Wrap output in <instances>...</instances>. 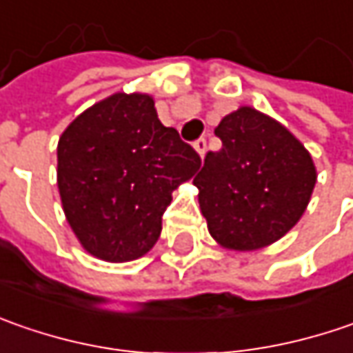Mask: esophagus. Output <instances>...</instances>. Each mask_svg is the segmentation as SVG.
Here are the masks:
<instances>
[{
  "label": "esophagus",
  "instance_id": "esophagus-1",
  "mask_svg": "<svg viewBox=\"0 0 353 353\" xmlns=\"http://www.w3.org/2000/svg\"><path fill=\"white\" fill-rule=\"evenodd\" d=\"M193 148H195V152L203 158L205 156V152H207V140L205 138H197L195 142H193Z\"/></svg>",
  "mask_w": 353,
  "mask_h": 353
}]
</instances>
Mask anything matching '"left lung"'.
Segmentation results:
<instances>
[{
  "label": "left lung",
  "instance_id": "8db88e82",
  "mask_svg": "<svg viewBox=\"0 0 353 353\" xmlns=\"http://www.w3.org/2000/svg\"><path fill=\"white\" fill-rule=\"evenodd\" d=\"M193 177L207 229L225 249L254 251L284 237L302 217L316 185L308 150L270 116L241 106L215 128Z\"/></svg>",
  "mask_w": 353,
  "mask_h": 353
}]
</instances>
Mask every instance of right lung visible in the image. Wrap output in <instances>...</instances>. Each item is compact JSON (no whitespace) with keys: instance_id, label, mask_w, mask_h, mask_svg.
<instances>
[{"instance_id":"add662e5","label":"right lung","mask_w":353,"mask_h":353,"mask_svg":"<svg viewBox=\"0 0 353 353\" xmlns=\"http://www.w3.org/2000/svg\"><path fill=\"white\" fill-rule=\"evenodd\" d=\"M201 158L165 128L148 94L100 100L59 138L57 183L70 229L108 263L146 254L160 237L172 192L192 179Z\"/></svg>"}]
</instances>
